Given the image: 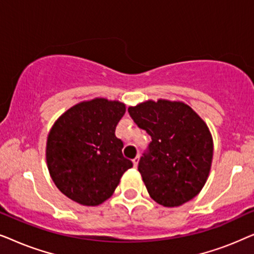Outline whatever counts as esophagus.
Returning <instances> with one entry per match:
<instances>
[{
	"label": "esophagus",
	"instance_id": "obj_1",
	"mask_svg": "<svg viewBox=\"0 0 254 254\" xmlns=\"http://www.w3.org/2000/svg\"><path fill=\"white\" fill-rule=\"evenodd\" d=\"M138 162H140V156H136V157H135V158L133 159V164H134L135 168H136V166H137Z\"/></svg>",
	"mask_w": 254,
	"mask_h": 254
}]
</instances>
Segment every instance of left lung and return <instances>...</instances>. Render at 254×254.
<instances>
[{
  "label": "left lung",
  "instance_id": "8db88e82",
  "mask_svg": "<svg viewBox=\"0 0 254 254\" xmlns=\"http://www.w3.org/2000/svg\"><path fill=\"white\" fill-rule=\"evenodd\" d=\"M131 119L151 136L138 172L150 197L178 207L202 190L213 161V137L207 124L183 102L147 100L128 107Z\"/></svg>",
  "mask_w": 254,
  "mask_h": 254
}]
</instances>
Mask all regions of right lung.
<instances>
[{"mask_svg":"<svg viewBox=\"0 0 254 254\" xmlns=\"http://www.w3.org/2000/svg\"><path fill=\"white\" fill-rule=\"evenodd\" d=\"M126 112L119 100L95 98L76 104L59 117L47 136L46 162L55 186L83 206L110 199L133 166L123 155L116 127Z\"/></svg>","mask_w":254,"mask_h":254,"instance_id":"1","label":"right lung"}]
</instances>
